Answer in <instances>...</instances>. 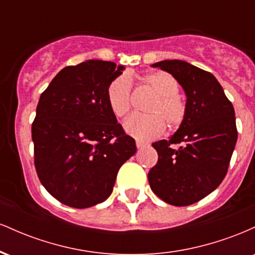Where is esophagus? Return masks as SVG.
Here are the masks:
<instances>
[{
    "label": "esophagus",
    "mask_w": 255,
    "mask_h": 255,
    "mask_svg": "<svg viewBox=\"0 0 255 255\" xmlns=\"http://www.w3.org/2000/svg\"><path fill=\"white\" fill-rule=\"evenodd\" d=\"M135 144H136V147H137V148H144L145 146H146L145 142H142V141H139V140H136V142H135Z\"/></svg>",
    "instance_id": "34e87169"
}]
</instances>
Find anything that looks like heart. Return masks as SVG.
<instances>
[{
    "instance_id": "b5f03b06",
    "label": "heart",
    "mask_w": 255,
    "mask_h": 255,
    "mask_svg": "<svg viewBox=\"0 0 255 255\" xmlns=\"http://www.w3.org/2000/svg\"><path fill=\"white\" fill-rule=\"evenodd\" d=\"M142 81L157 95L148 108V115H133L125 122L124 128L128 135L137 140H150L159 136L165 129V121L175 127L184 118L186 107L177 96L178 84L166 72H152L142 75ZM131 79L129 75H120L107 89V102L114 116L125 119L130 110Z\"/></svg>"
}]
</instances>
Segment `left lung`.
Returning <instances> with one entry per match:
<instances>
[{
    "instance_id": "left-lung-1",
    "label": "left lung",
    "mask_w": 255,
    "mask_h": 255,
    "mask_svg": "<svg viewBox=\"0 0 255 255\" xmlns=\"http://www.w3.org/2000/svg\"><path fill=\"white\" fill-rule=\"evenodd\" d=\"M176 79L186 95V113L170 140L152 146L157 164L148 172L152 192L174 206H188L212 193L228 171L238 140L235 111L211 73L182 60L153 63ZM181 143L177 150L170 146Z\"/></svg>"
}]
</instances>
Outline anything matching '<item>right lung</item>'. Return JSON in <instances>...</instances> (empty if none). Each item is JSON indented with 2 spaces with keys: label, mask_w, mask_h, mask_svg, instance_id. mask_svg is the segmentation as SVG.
<instances>
[{
  "label": "right lung",
  "mask_w": 255,
  "mask_h": 255,
  "mask_svg": "<svg viewBox=\"0 0 255 255\" xmlns=\"http://www.w3.org/2000/svg\"><path fill=\"white\" fill-rule=\"evenodd\" d=\"M124 67L87 60L57 73L40 95L32 124L34 165L55 199L86 209L110 197L119 169L136 152L107 102Z\"/></svg>",
  "instance_id": "1"
}]
</instances>
